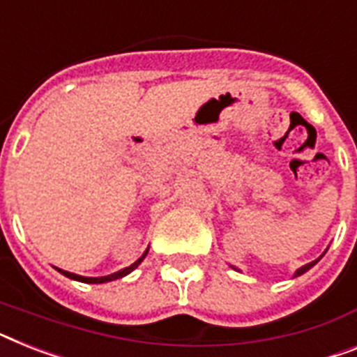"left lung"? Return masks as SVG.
Wrapping results in <instances>:
<instances>
[{
    "label": "left lung",
    "instance_id": "8db88e82",
    "mask_svg": "<svg viewBox=\"0 0 357 357\" xmlns=\"http://www.w3.org/2000/svg\"><path fill=\"white\" fill-rule=\"evenodd\" d=\"M324 253H326V251H324ZM324 253H323V255H324ZM323 255H321L319 259H315V260H312V262H308V264H304V266H301V268L297 269V271H295V275H294V277H301V275H303V273H306V271H308V269H312V268H314L315 264H317V262H319L321 259H323ZM231 268H233V269H236V271H240V269H238V268H234V266H231Z\"/></svg>",
    "mask_w": 357,
    "mask_h": 357
}]
</instances>
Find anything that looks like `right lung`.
<instances>
[{"mask_svg":"<svg viewBox=\"0 0 357 357\" xmlns=\"http://www.w3.org/2000/svg\"><path fill=\"white\" fill-rule=\"evenodd\" d=\"M146 255H149V249H146V251H144V253L141 255V257H139V259L132 264V266H128V268L121 269V271H115V273H112V275H106V277H82V275L69 273V271H66V269H60V268H56V271H60V273H62V275H66V277H68V279L78 280V282H88V284H104V282H112V280L123 279V277H126V275H128V273H132L133 269L137 268L139 264L143 262L144 257H146Z\"/></svg>","mask_w":357,"mask_h":357,"instance_id":"1","label":"right lung"}]
</instances>
